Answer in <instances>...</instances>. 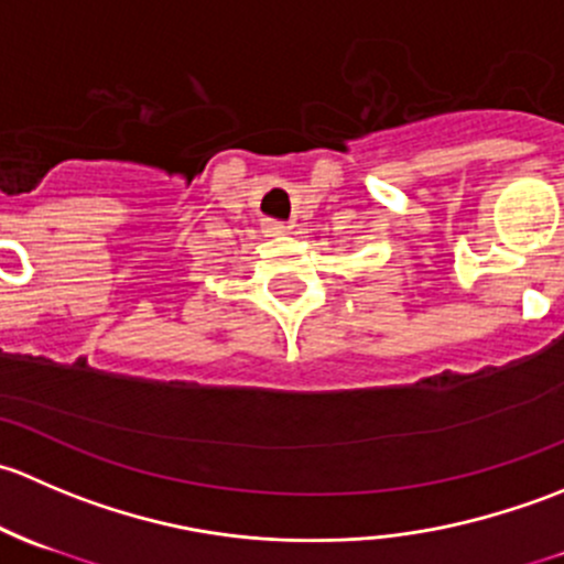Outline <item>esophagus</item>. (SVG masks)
Masks as SVG:
<instances>
[{
    "label": "esophagus",
    "instance_id": "obj_1",
    "mask_svg": "<svg viewBox=\"0 0 564 564\" xmlns=\"http://www.w3.org/2000/svg\"><path fill=\"white\" fill-rule=\"evenodd\" d=\"M261 229H264V235L275 237V235H283V231H286V226H283L281 220H270V218H267L264 224H261Z\"/></svg>",
    "mask_w": 564,
    "mask_h": 564
}]
</instances>
